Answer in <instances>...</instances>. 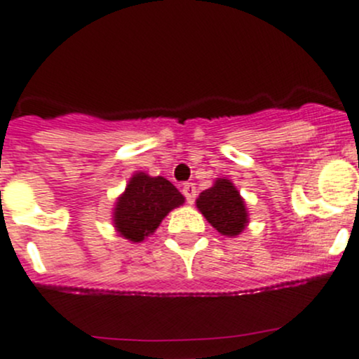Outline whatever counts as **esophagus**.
Segmentation results:
<instances>
[{
    "instance_id": "esophagus-1",
    "label": "esophagus",
    "mask_w": 359,
    "mask_h": 359,
    "mask_svg": "<svg viewBox=\"0 0 359 359\" xmlns=\"http://www.w3.org/2000/svg\"><path fill=\"white\" fill-rule=\"evenodd\" d=\"M181 191H183L184 198H187L188 203H194L195 198H196V187L194 183H184L183 188H181Z\"/></svg>"
}]
</instances>
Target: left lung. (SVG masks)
Instances as JSON below:
<instances>
[{
  "label": "left lung",
  "mask_w": 359,
  "mask_h": 359,
  "mask_svg": "<svg viewBox=\"0 0 359 359\" xmlns=\"http://www.w3.org/2000/svg\"><path fill=\"white\" fill-rule=\"evenodd\" d=\"M196 207L203 217L224 236H238L248 224L245 200L229 180H215L214 187L198 195Z\"/></svg>",
  "instance_id": "8db88e82"
}]
</instances>
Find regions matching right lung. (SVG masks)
Returning <instances> with one entry per match:
<instances>
[{
    "instance_id": "1",
    "label": "right lung",
    "mask_w": 359,
    "mask_h": 359,
    "mask_svg": "<svg viewBox=\"0 0 359 359\" xmlns=\"http://www.w3.org/2000/svg\"><path fill=\"white\" fill-rule=\"evenodd\" d=\"M183 202L184 196L171 181L163 176L152 178L145 172H135L125 194L118 196L113 214L114 227L128 241L140 243L156 233L165 215Z\"/></svg>"
}]
</instances>
